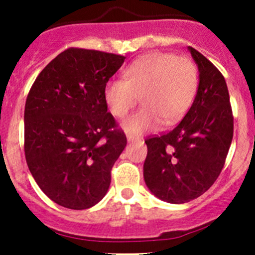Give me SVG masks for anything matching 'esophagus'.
Instances as JSON below:
<instances>
[{
    "label": "esophagus",
    "mask_w": 255,
    "mask_h": 255,
    "mask_svg": "<svg viewBox=\"0 0 255 255\" xmlns=\"http://www.w3.org/2000/svg\"><path fill=\"white\" fill-rule=\"evenodd\" d=\"M127 139H128V142H135V140H138L139 138L135 137V135H133V134H128Z\"/></svg>",
    "instance_id": "34e87169"
}]
</instances>
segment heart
Instances as JSON below:
<instances>
[{
	"mask_svg": "<svg viewBox=\"0 0 255 255\" xmlns=\"http://www.w3.org/2000/svg\"><path fill=\"white\" fill-rule=\"evenodd\" d=\"M126 80H110L105 100L115 117L123 118L140 101L144 106L123 122L132 134L177 122L191 106L199 85V71L186 56L153 53L134 61L125 73Z\"/></svg>",
	"mask_w": 255,
	"mask_h": 255,
	"instance_id": "obj_1",
	"label": "heart"
}]
</instances>
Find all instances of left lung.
I'll use <instances>...</instances> for the list:
<instances>
[{
	"instance_id": "1",
	"label": "left lung",
	"mask_w": 255,
	"mask_h": 255,
	"mask_svg": "<svg viewBox=\"0 0 255 255\" xmlns=\"http://www.w3.org/2000/svg\"><path fill=\"white\" fill-rule=\"evenodd\" d=\"M189 49L200 73L194 104L175 128L145 139V184L156 197L170 204L191 201L212 186L233 138L226 80L206 56Z\"/></svg>"
}]
</instances>
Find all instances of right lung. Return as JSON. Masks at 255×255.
<instances>
[{"label":"right lung","instance_id":"obj_1","mask_svg":"<svg viewBox=\"0 0 255 255\" xmlns=\"http://www.w3.org/2000/svg\"><path fill=\"white\" fill-rule=\"evenodd\" d=\"M125 59L69 48L40 71L28 92L25 161L40 190L60 206L90 208L109 190L127 138L107 112L105 86Z\"/></svg>","mask_w":255,"mask_h":255}]
</instances>
